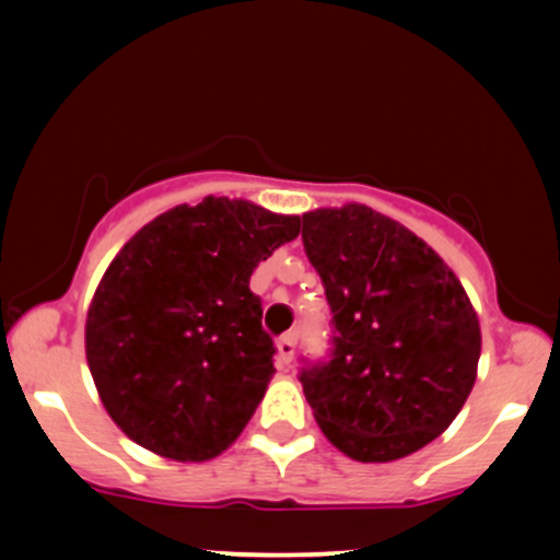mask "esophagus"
I'll use <instances>...</instances> for the list:
<instances>
[{
	"instance_id": "esophagus-1",
	"label": "esophagus",
	"mask_w": 560,
	"mask_h": 560,
	"mask_svg": "<svg viewBox=\"0 0 560 560\" xmlns=\"http://www.w3.org/2000/svg\"><path fill=\"white\" fill-rule=\"evenodd\" d=\"M276 355H279V365L281 369H289L294 358V334H284V337L276 342Z\"/></svg>"
}]
</instances>
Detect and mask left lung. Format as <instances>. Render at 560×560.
I'll use <instances>...</instances> for the list:
<instances>
[{
    "mask_svg": "<svg viewBox=\"0 0 560 560\" xmlns=\"http://www.w3.org/2000/svg\"><path fill=\"white\" fill-rule=\"evenodd\" d=\"M302 244L331 305V361L300 382L347 458L389 464L436 440L477 382L479 316L453 268L369 205L302 213Z\"/></svg>",
    "mask_w": 560,
    "mask_h": 560,
    "instance_id": "left-lung-1",
    "label": "left lung"
}]
</instances>
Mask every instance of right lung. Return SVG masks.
<instances>
[{"mask_svg": "<svg viewBox=\"0 0 560 560\" xmlns=\"http://www.w3.org/2000/svg\"><path fill=\"white\" fill-rule=\"evenodd\" d=\"M298 234L300 215L205 197L124 244L89 305L86 363L128 440L182 464L234 445L276 374L249 276Z\"/></svg>", "mask_w": 560, "mask_h": 560, "instance_id": "1", "label": "right lung"}]
</instances>
